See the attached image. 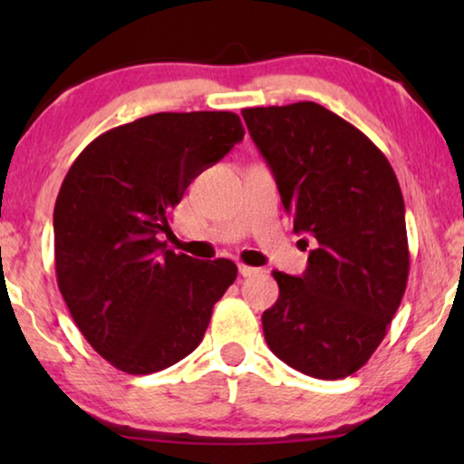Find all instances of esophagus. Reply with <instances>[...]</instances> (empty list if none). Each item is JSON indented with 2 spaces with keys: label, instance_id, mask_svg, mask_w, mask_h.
I'll return each mask as SVG.
<instances>
[{
  "label": "esophagus",
  "instance_id": "34e87169",
  "mask_svg": "<svg viewBox=\"0 0 464 464\" xmlns=\"http://www.w3.org/2000/svg\"><path fill=\"white\" fill-rule=\"evenodd\" d=\"M238 272H240V276H256L257 275V268H251V266H245V264H238Z\"/></svg>",
  "mask_w": 464,
  "mask_h": 464
}]
</instances>
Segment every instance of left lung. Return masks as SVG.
Instances as JSON below:
<instances>
[{
	"instance_id": "8db88e82",
	"label": "left lung",
	"mask_w": 464,
	"mask_h": 464,
	"mask_svg": "<svg viewBox=\"0 0 464 464\" xmlns=\"http://www.w3.org/2000/svg\"><path fill=\"white\" fill-rule=\"evenodd\" d=\"M243 118L294 232L319 243L302 276L272 272L278 300L262 314L266 342L306 376H351L384 340L408 285L395 170L363 132L313 101L249 107Z\"/></svg>"
}]
</instances>
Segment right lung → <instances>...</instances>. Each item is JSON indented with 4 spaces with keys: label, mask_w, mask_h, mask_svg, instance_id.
<instances>
[{
    "label": "right lung",
    "mask_w": 464,
    "mask_h": 464,
    "mask_svg": "<svg viewBox=\"0 0 464 464\" xmlns=\"http://www.w3.org/2000/svg\"><path fill=\"white\" fill-rule=\"evenodd\" d=\"M245 135L232 111L154 113L88 143L54 205L56 283L75 325L120 372L188 357L237 278L230 259L167 249L170 211Z\"/></svg>",
    "instance_id": "obj_1"
}]
</instances>
